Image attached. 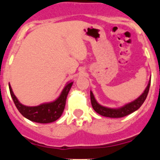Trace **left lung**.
I'll return each instance as SVG.
<instances>
[{"instance_id":"left-lung-1","label":"left lung","mask_w":160,"mask_h":160,"mask_svg":"<svg viewBox=\"0 0 160 160\" xmlns=\"http://www.w3.org/2000/svg\"><path fill=\"white\" fill-rule=\"evenodd\" d=\"M150 85H151V80L148 82V87H146L143 93L138 98H136L133 102L128 103V104H126V105L122 106V107H119V108H109V107H106L100 105L99 103L96 101L92 91H90L91 105H92V107L94 111L98 114H99L100 115H102V116L108 117V118H122V117L127 116L128 114L135 112L142 105V103L144 102L148 94Z\"/></svg>"}]
</instances>
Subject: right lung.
Masks as SVG:
<instances>
[{"label":"right lung","mask_w":160,"mask_h":160,"mask_svg":"<svg viewBox=\"0 0 160 160\" xmlns=\"http://www.w3.org/2000/svg\"><path fill=\"white\" fill-rule=\"evenodd\" d=\"M72 85H73V82H68L61 93L60 96L55 101L43 103L37 107H27V106L22 105V103L18 101L16 96L14 95L9 84H8V87H9V91H10L11 97L13 100L14 104L19 112L25 118L35 122L49 123V122H53L58 119L61 115L62 114L65 106H66V98Z\"/></svg>","instance_id":"add662e5"}]
</instances>
